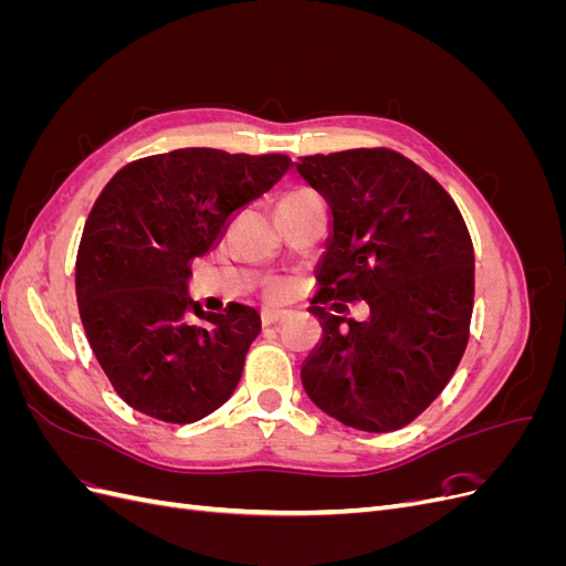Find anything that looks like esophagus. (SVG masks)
<instances>
[{"mask_svg": "<svg viewBox=\"0 0 566 566\" xmlns=\"http://www.w3.org/2000/svg\"><path fill=\"white\" fill-rule=\"evenodd\" d=\"M285 316V310H279V306H262V323L273 325L279 323Z\"/></svg>", "mask_w": 566, "mask_h": 566, "instance_id": "1", "label": "esophagus"}]
</instances>
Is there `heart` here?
Returning <instances> with one entry per match:
<instances>
[{
    "mask_svg": "<svg viewBox=\"0 0 566 566\" xmlns=\"http://www.w3.org/2000/svg\"><path fill=\"white\" fill-rule=\"evenodd\" d=\"M281 290H283V287H281V285H276V287H273V293H281Z\"/></svg>",
    "mask_w": 566,
    "mask_h": 566,
    "instance_id": "b5f03b06",
    "label": "heart"
}]
</instances>
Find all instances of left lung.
<instances>
[{"instance_id": "left-lung-1", "label": "left lung", "mask_w": 566, "mask_h": 566, "mask_svg": "<svg viewBox=\"0 0 566 566\" xmlns=\"http://www.w3.org/2000/svg\"><path fill=\"white\" fill-rule=\"evenodd\" d=\"M297 175L328 202L318 279L331 308L310 306L318 345L302 364L310 399L364 432L418 418L447 387L468 345L474 250L441 184L399 153L356 148L306 156ZM366 298V322L344 316Z\"/></svg>"}]
</instances>
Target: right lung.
<instances>
[{"mask_svg":"<svg viewBox=\"0 0 566 566\" xmlns=\"http://www.w3.org/2000/svg\"><path fill=\"white\" fill-rule=\"evenodd\" d=\"M287 165L281 153L177 148L125 165L96 198L77 248V306L101 368L134 410L196 422L233 394L262 318L238 302L205 312L188 293V266Z\"/></svg>","mask_w":566,"mask_h":566,"instance_id":"right-lung-1","label":"right lung"}]
</instances>
